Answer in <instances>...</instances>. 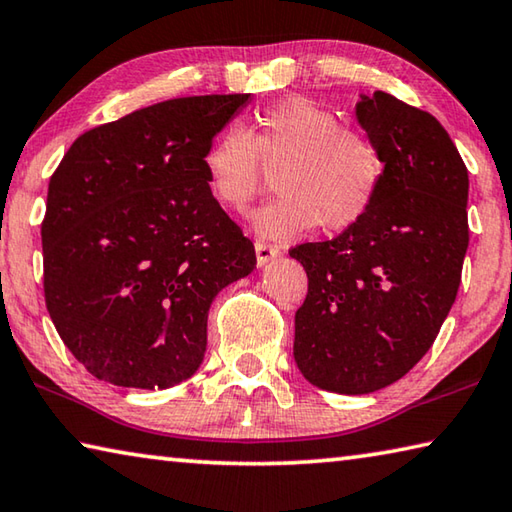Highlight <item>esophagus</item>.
Wrapping results in <instances>:
<instances>
[{
	"label": "esophagus",
	"instance_id": "esophagus-1",
	"mask_svg": "<svg viewBox=\"0 0 512 512\" xmlns=\"http://www.w3.org/2000/svg\"><path fill=\"white\" fill-rule=\"evenodd\" d=\"M277 253H280V250H277L275 246H268V244H264V241H255V255H257L259 266L271 262V259L277 257Z\"/></svg>",
	"mask_w": 512,
	"mask_h": 512
}]
</instances>
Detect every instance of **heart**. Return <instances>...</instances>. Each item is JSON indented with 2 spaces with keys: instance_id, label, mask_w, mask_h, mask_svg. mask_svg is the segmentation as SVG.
I'll list each match as a JSON object with an SVG mask.
<instances>
[{
  "instance_id": "obj_1",
  "label": "heart",
  "mask_w": 512,
  "mask_h": 512,
  "mask_svg": "<svg viewBox=\"0 0 512 512\" xmlns=\"http://www.w3.org/2000/svg\"><path fill=\"white\" fill-rule=\"evenodd\" d=\"M207 189L228 210L241 212L275 169V201L253 214L257 235L302 237L320 223L348 230L375 205L384 160L368 135L341 128L332 110L307 97H287L264 108L253 131L228 126L203 155Z\"/></svg>"
}]
</instances>
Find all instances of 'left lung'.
I'll use <instances>...</instances> for the list:
<instances>
[{
  "label": "left lung",
  "mask_w": 512,
  "mask_h": 512,
  "mask_svg": "<svg viewBox=\"0 0 512 512\" xmlns=\"http://www.w3.org/2000/svg\"><path fill=\"white\" fill-rule=\"evenodd\" d=\"M354 115L384 160L377 201L339 237L289 250L309 277L293 359L341 395L391 386L427 354L470 244V178L440 121L386 92L363 94Z\"/></svg>",
  "instance_id": "left-lung-1"
}]
</instances>
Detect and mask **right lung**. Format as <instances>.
<instances>
[{"label":"right lung","mask_w":512,"mask_h":512,"mask_svg":"<svg viewBox=\"0 0 512 512\" xmlns=\"http://www.w3.org/2000/svg\"><path fill=\"white\" fill-rule=\"evenodd\" d=\"M250 94L153 103L83 133L49 180L45 300L90 375L164 391L201 368L207 314L255 246L207 189L203 155Z\"/></svg>","instance_id":"add662e5"}]
</instances>
